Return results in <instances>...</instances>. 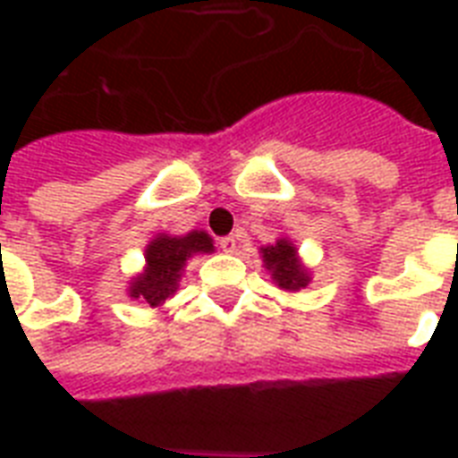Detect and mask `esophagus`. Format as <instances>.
Wrapping results in <instances>:
<instances>
[{
	"mask_svg": "<svg viewBox=\"0 0 458 458\" xmlns=\"http://www.w3.org/2000/svg\"><path fill=\"white\" fill-rule=\"evenodd\" d=\"M218 247H221L223 251H228V254H235V251H237V237L235 235L221 237V240H218Z\"/></svg>",
	"mask_w": 458,
	"mask_h": 458,
	"instance_id": "1",
	"label": "esophagus"
}]
</instances>
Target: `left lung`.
Listing matches in <instances>:
<instances>
[{"mask_svg":"<svg viewBox=\"0 0 458 458\" xmlns=\"http://www.w3.org/2000/svg\"><path fill=\"white\" fill-rule=\"evenodd\" d=\"M261 254H264L266 268L271 271L273 280L278 283V287H283V290H300V287H306L309 276H306L300 259H297V250L287 240H278L271 247H264Z\"/></svg>","mask_w":458,"mask_h":458,"instance_id":"obj_1","label":"left lung"}]
</instances>
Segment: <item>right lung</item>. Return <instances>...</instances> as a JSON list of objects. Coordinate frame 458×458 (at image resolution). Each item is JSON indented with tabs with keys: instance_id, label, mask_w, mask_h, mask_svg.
I'll use <instances>...</instances> for the list:
<instances>
[{
	"instance_id": "right-lung-1",
	"label": "right lung",
	"mask_w": 458,
	"mask_h": 458,
	"mask_svg": "<svg viewBox=\"0 0 458 458\" xmlns=\"http://www.w3.org/2000/svg\"><path fill=\"white\" fill-rule=\"evenodd\" d=\"M211 237L201 230L187 233L185 237H157L147 247V271L131 287V297L145 300L149 306L164 304L178 285L180 271L192 254L211 251Z\"/></svg>"
}]
</instances>
